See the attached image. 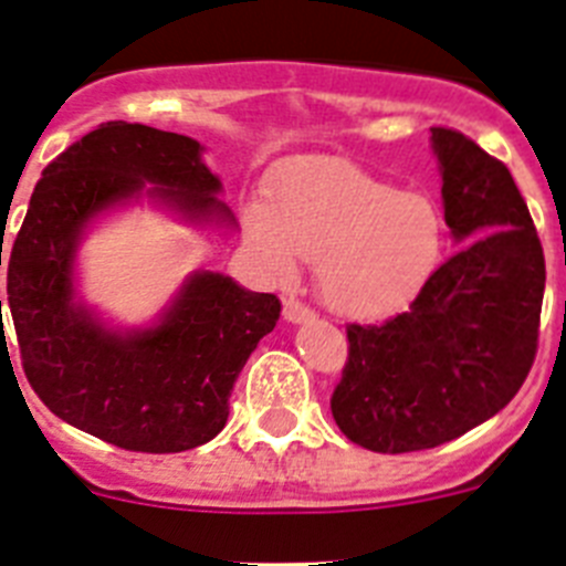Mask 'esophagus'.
<instances>
[{"label":"esophagus","instance_id":"34e87169","mask_svg":"<svg viewBox=\"0 0 566 566\" xmlns=\"http://www.w3.org/2000/svg\"><path fill=\"white\" fill-rule=\"evenodd\" d=\"M283 317L297 326V323H306V319H312L314 312L308 306H303L300 300H286V303H283Z\"/></svg>","mask_w":566,"mask_h":566}]
</instances>
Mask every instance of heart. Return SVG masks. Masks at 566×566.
<instances>
[{
  "label": "heart",
  "instance_id": "1",
  "mask_svg": "<svg viewBox=\"0 0 566 566\" xmlns=\"http://www.w3.org/2000/svg\"><path fill=\"white\" fill-rule=\"evenodd\" d=\"M247 238L263 266L292 280L300 258L317 263L319 297L348 319H385L417 300L444 249L431 198L399 192L348 161H306L252 201Z\"/></svg>",
  "mask_w": 566,
  "mask_h": 566
}]
</instances>
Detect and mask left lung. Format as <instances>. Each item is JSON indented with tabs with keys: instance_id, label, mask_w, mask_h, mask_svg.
Listing matches in <instances>:
<instances>
[{
	"instance_id": "1",
	"label": "left lung",
	"mask_w": 566,
	"mask_h": 566,
	"mask_svg": "<svg viewBox=\"0 0 566 566\" xmlns=\"http://www.w3.org/2000/svg\"><path fill=\"white\" fill-rule=\"evenodd\" d=\"M444 223L459 252L411 308L348 326L332 413L377 453L437 448L496 417L536 359L544 252L510 169L457 129L433 127Z\"/></svg>"
}]
</instances>
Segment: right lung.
<instances>
[{
  "mask_svg": "<svg viewBox=\"0 0 566 566\" xmlns=\"http://www.w3.org/2000/svg\"><path fill=\"white\" fill-rule=\"evenodd\" d=\"M221 192L201 144L147 124H102L44 167L10 249L8 306L24 377L59 419L142 453H181L223 431L234 379L277 326L274 294L198 269L133 328L78 294V249L104 214L147 198L189 227L234 229Z\"/></svg>",
  "mask_w": 566,
  "mask_h": 566,
  "instance_id": "1",
  "label": "right lung"
}]
</instances>
